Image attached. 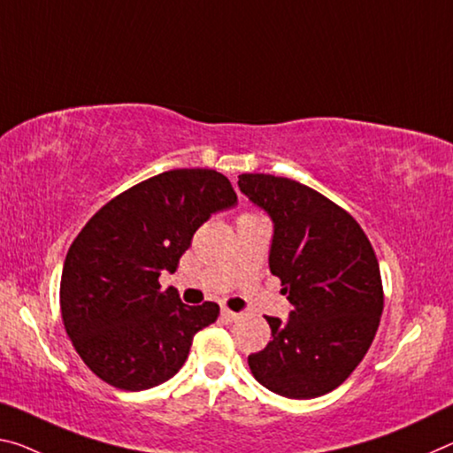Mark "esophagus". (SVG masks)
Masks as SVG:
<instances>
[{"label": "esophagus", "mask_w": 453, "mask_h": 453, "mask_svg": "<svg viewBox=\"0 0 453 453\" xmlns=\"http://www.w3.org/2000/svg\"><path fill=\"white\" fill-rule=\"evenodd\" d=\"M221 317H224L227 322H235V320L240 319V314L234 312V311H229V308H221Z\"/></svg>", "instance_id": "1"}]
</instances>
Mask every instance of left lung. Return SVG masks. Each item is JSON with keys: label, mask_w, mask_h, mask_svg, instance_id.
I'll return each instance as SVG.
<instances>
[{"label": "left lung", "mask_w": 453, "mask_h": 453, "mask_svg": "<svg viewBox=\"0 0 453 453\" xmlns=\"http://www.w3.org/2000/svg\"><path fill=\"white\" fill-rule=\"evenodd\" d=\"M240 191L270 215V272L282 280L288 320L265 317L272 341L248 357L257 383L290 399L336 389L367 355L383 312L377 256L353 215L306 185L240 175Z\"/></svg>", "instance_id": "obj_1"}]
</instances>
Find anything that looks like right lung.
Segmentation results:
<instances>
[{
	"label": "right lung",
	"instance_id": "obj_1",
	"mask_svg": "<svg viewBox=\"0 0 453 453\" xmlns=\"http://www.w3.org/2000/svg\"><path fill=\"white\" fill-rule=\"evenodd\" d=\"M238 196L213 169L165 171L120 193L92 215L66 254L60 280L64 328L96 377L117 389L142 391L183 367L196 333L219 306H188L161 290L193 234Z\"/></svg>",
	"mask_w": 453,
	"mask_h": 453
}]
</instances>
